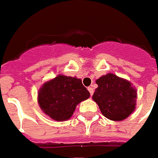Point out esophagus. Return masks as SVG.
Masks as SVG:
<instances>
[{"label": "esophagus", "instance_id": "esophagus-1", "mask_svg": "<svg viewBox=\"0 0 158 158\" xmlns=\"http://www.w3.org/2000/svg\"><path fill=\"white\" fill-rule=\"evenodd\" d=\"M88 89V91H89V93H90V94H91V96H92V95L94 94V88H91V87H89Z\"/></svg>", "mask_w": 158, "mask_h": 158}]
</instances>
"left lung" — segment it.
<instances>
[{
    "label": "left lung",
    "mask_w": 158,
    "mask_h": 158,
    "mask_svg": "<svg viewBox=\"0 0 158 158\" xmlns=\"http://www.w3.org/2000/svg\"><path fill=\"white\" fill-rule=\"evenodd\" d=\"M98 88L93 95L103 115L111 121H123L136 108L137 90L124 78L108 73L96 80Z\"/></svg>",
    "instance_id": "left-lung-1"
}]
</instances>
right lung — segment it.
Returning a JSON list of instances; mask_svg holds the SVG:
<instances>
[{
    "instance_id": "right-lung-1",
    "label": "right lung",
    "mask_w": 158,
    "mask_h": 158,
    "mask_svg": "<svg viewBox=\"0 0 158 158\" xmlns=\"http://www.w3.org/2000/svg\"><path fill=\"white\" fill-rule=\"evenodd\" d=\"M90 97L80 78L58 75L46 81L38 91L37 102L42 112L52 120L70 119L78 104Z\"/></svg>"
}]
</instances>
